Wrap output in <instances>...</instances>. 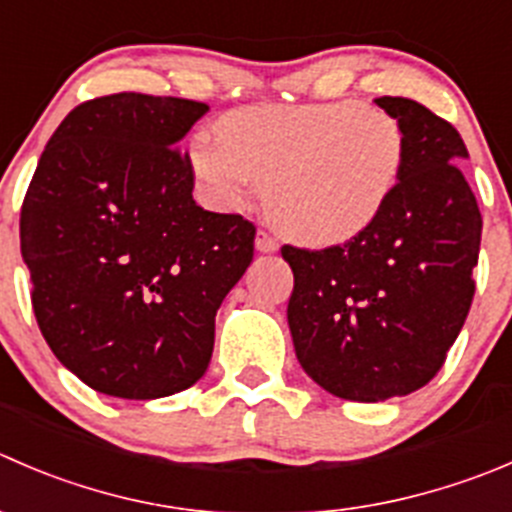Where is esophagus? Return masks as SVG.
I'll use <instances>...</instances> for the list:
<instances>
[{"mask_svg": "<svg viewBox=\"0 0 512 512\" xmlns=\"http://www.w3.org/2000/svg\"><path fill=\"white\" fill-rule=\"evenodd\" d=\"M255 245H257V250H260V252H275L277 250V240L270 235V232H265V230L257 232Z\"/></svg>", "mask_w": 512, "mask_h": 512, "instance_id": "1", "label": "esophagus"}]
</instances>
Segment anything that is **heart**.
I'll use <instances>...</instances> for the list:
<instances>
[{
	"mask_svg": "<svg viewBox=\"0 0 512 512\" xmlns=\"http://www.w3.org/2000/svg\"><path fill=\"white\" fill-rule=\"evenodd\" d=\"M217 130L220 140L190 142L192 172L225 207H245L265 185L267 217L307 245L367 230L405 160L398 119L355 99L237 109Z\"/></svg>",
	"mask_w": 512,
	"mask_h": 512,
	"instance_id": "1",
	"label": "heart"
}]
</instances>
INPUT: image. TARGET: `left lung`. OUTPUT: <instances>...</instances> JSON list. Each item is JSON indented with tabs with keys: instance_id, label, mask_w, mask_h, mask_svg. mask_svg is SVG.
Here are the masks:
<instances>
[{
	"instance_id": "left-lung-1",
	"label": "left lung",
	"mask_w": 512,
	"mask_h": 512,
	"mask_svg": "<svg viewBox=\"0 0 512 512\" xmlns=\"http://www.w3.org/2000/svg\"><path fill=\"white\" fill-rule=\"evenodd\" d=\"M375 104L405 132L390 200L345 245H282L295 275L287 322L297 360L320 388L355 403L410 395L438 375L473 305L483 232L453 124L415 99Z\"/></svg>"
}]
</instances>
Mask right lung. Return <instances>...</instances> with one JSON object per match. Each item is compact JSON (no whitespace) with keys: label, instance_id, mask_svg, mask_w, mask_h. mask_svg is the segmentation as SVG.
Instances as JSON below:
<instances>
[{"label":"right lung","instance_id":"right-lung-1","mask_svg":"<svg viewBox=\"0 0 512 512\" xmlns=\"http://www.w3.org/2000/svg\"><path fill=\"white\" fill-rule=\"evenodd\" d=\"M205 102L87 99L44 147L19 217L32 307L57 360L112 398L155 400L205 375L215 315L255 255V225L192 200L180 140Z\"/></svg>","mask_w":512,"mask_h":512}]
</instances>
